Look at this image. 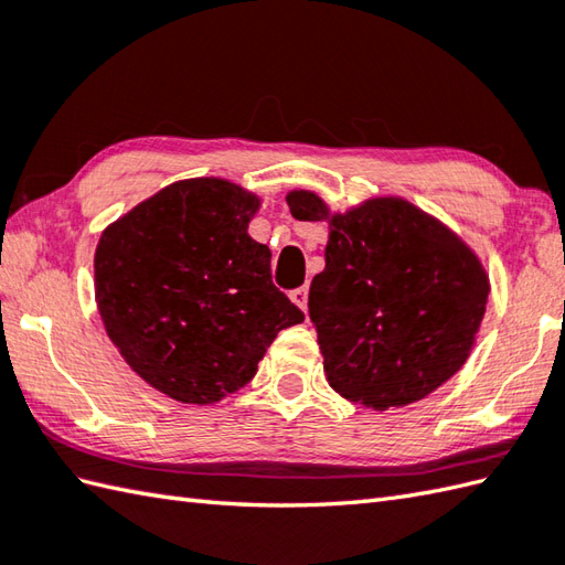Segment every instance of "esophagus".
<instances>
[{"label": "esophagus", "instance_id": "1", "mask_svg": "<svg viewBox=\"0 0 565 565\" xmlns=\"http://www.w3.org/2000/svg\"><path fill=\"white\" fill-rule=\"evenodd\" d=\"M291 301L301 308V310H308V286H298V289H294L291 294Z\"/></svg>", "mask_w": 565, "mask_h": 565}]
</instances>
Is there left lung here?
I'll use <instances>...</instances> for the list:
<instances>
[{
    "label": "left lung",
    "mask_w": 565,
    "mask_h": 565,
    "mask_svg": "<svg viewBox=\"0 0 565 565\" xmlns=\"http://www.w3.org/2000/svg\"><path fill=\"white\" fill-rule=\"evenodd\" d=\"M286 201L298 221H330L326 269L308 294L330 386L388 411L451 379L490 294L473 252L403 199H374L332 218L310 191Z\"/></svg>",
    "instance_id": "1"
}]
</instances>
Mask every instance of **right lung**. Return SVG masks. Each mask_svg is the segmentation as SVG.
Instances as JSON below:
<instances>
[{
	"label": "right lung",
	"instance_id": "right-lung-1",
	"mask_svg": "<svg viewBox=\"0 0 565 565\" xmlns=\"http://www.w3.org/2000/svg\"><path fill=\"white\" fill-rule=\"evenodd\" d=\"M257 196L225 179L158 191L104 231L94 291L128 366L174 401L209 405L257 374L281 330L303 320L247 235Z\"/></svg>",
	"mask_w": 565,
	"mask_h": 565
}]
</instances>
